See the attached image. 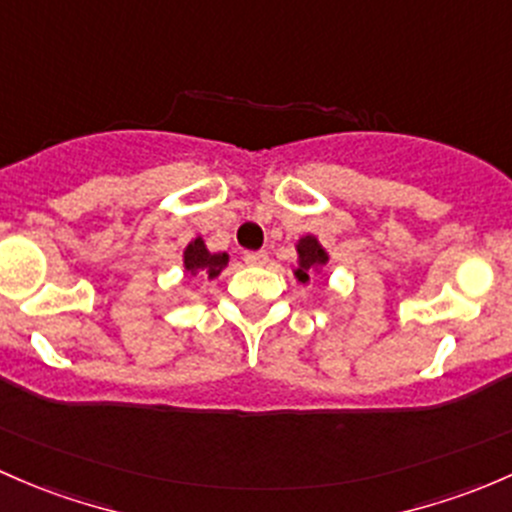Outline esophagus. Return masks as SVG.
I'll return each instance as SVG.
<instances>
[{"label": "esophagus", "instance_id": "esophagus-1", "mask_svg": "<svg viewBox=\"0 0 512 512\" xmlns=\"http://www.w3.org/2000/svg\"><path fill=\"white\" fill-rule=\"evenodd\" d=\"M244 261L249 263V266H263V263L268 261V254L266 251H246Z\"/></svg>", "mask_w": 512, "mask_h": 512}]
</instances>
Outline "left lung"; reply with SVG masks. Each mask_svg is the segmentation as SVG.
Wrapping results in <instances>:
<instances>
[{
    "instance_id": "8db88e82",
    "label": "left lung",
    "mask_w": 512,
    "mask_h": 512,
    "mask_svg": "<svg viewBox=\"0 0 512 512\" xmlns=\"http://www.w3.org/2000/svg\"><path fill=\"white\" fill-rule=\"evenodd\" d=\"M298 258H300V266L295 271L300 283L308 281V273L310 271H318L320 266L328 263V254H325L323 246L313 239V236H305V239L298 241Z\"/></svg>"
}]
</instances>
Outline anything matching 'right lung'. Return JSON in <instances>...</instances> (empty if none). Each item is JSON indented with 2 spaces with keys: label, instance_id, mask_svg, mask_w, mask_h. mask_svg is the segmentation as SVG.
Instances as JSON below:
<instances>
[{
  "label": "right lung",
  "instance_id": "add662e5",
  "mask_svg": "<svg viewBox=\"0 0 512 512\" xmlns=\"http://www.w3.org/2000/svg\"><path fill=\"white\" fill-rule=\"evenodd\" d=\"M226 263H229V256H226V254H209L202 239H194L192 244L184 249V268H187L192 276L217 278L221 273V268H224Z\"/></svg>",
  "mask_w": 512,
  "mask_h": 512
}]
</instances>
